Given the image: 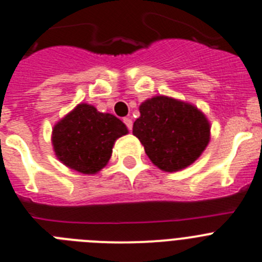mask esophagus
I'll return each mask as SVG.
<instances>
[{"label": "esophagus", "instance_id": "obj_1", "mask_svg": "<svg viewBox=\"0 0 262 262\" xmlns=\"http://www.w3.org/2000/svg\"><path fill=\"white\" fill-rule=\"evenodd\" d=\"M123 121L124 124H125L126 128H128L129 130H132V128H133V121H132V119H129V117H124Z\"/></svg>", "mask_w": 262, "mask_h": 262}]
</instances>
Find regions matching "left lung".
<instances>
[{
  "label": "left lung",
  "instance_id": "left-lung-1",
  "mask_svg": "<svg viewBox=\"0 0 262 262\" xmlns=\"http://www.w3.org/2000/svg\"><path fill=\"white\" fill-rule=\"evenodd\" d=\"M139 112L133 134L150 160L165 172L192 164L208 145V120L191 104L160 95L143 102Z\"/></svg>",
  "mask_w": 262,
  "mask_h": 262
}]
</instances>
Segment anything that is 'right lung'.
I'll list each match as a JSON object with an SVG mask.
<instances>
[{
  "label": "right lung",
  "mask_w": 262,
  "mask_h": 262,
  "mask_svg": "<svg viewBox=\"0 0 262 262\" xmlns=\"http://www.w3.org/2000/svg\"><path fill=\"white\" fill-rule=\"evenodd\" d=\"M126 133V126L116 116L81 103L54 126V151L71 169L94 174L110 160L115 141Z\"/></svg>",
  "instance_id": "1"
}]
</instances>
